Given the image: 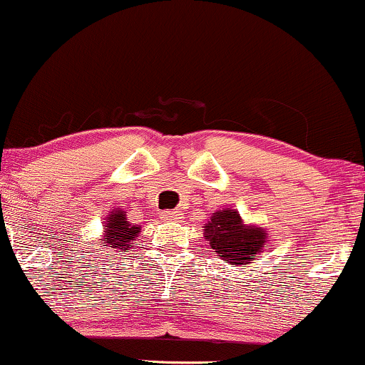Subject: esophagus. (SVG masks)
I'll use <instances>...</instances> for the list:
<instances>
[{"mask_svg":"<svg viewBox=\"0 0 365 365\" xmlns=\"http://www.w3.org/2000/svg\"><path fill=\"white\" fill-rule=\"evenodd\" d=\"M180 216H182V214H180V210H165L163 212V219H180Z\"/></svg>","mask_w":365,"mask_h":365,"instance_id":"esophagus-1","label":"esophagus"}]
</instances>
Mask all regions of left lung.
I'll return each mask as SVG.
<instances>
[{
    "label": "left lung",
    "mask_w": 365,
    "mask_h": 365,
    "mask_svg": "<svg viewBox=\"0 0 365 365\" xmlns=\"http://www.w3.org/2000/svg\"><path fill=\"white\" fill-rule=\"evenodd\" d=\"M205 240L210 248L231 265H248L260 253L267 231L263 227L245 226L236 210H217L205 225Z\"/></svg>",
    "instance_id": "1"
}]
</instances>
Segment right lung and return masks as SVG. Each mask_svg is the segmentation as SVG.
<instances>
[{
    "mask_svg": "<svg viewBox=\"0 0 365 365\" xmlns=\"http://www.w3.org/2000/svg\"><path fill=\"white\" fill-rule=\"evenodd\" d=\"M103 232L105 238L102 240V247H108V250L113 248V252H117V250L133 248L140 230L139 226L127 221L124 210H115L110 214V217H107Z\"/></svg>",
    "mask_w": 365,
    "mask_h": 365,
    "instance_id": "1",
    "label": "right lung"
}]
</instances>
